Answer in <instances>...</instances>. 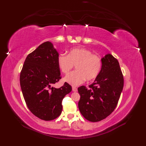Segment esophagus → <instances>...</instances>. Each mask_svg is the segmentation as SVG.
Instances as JSON below:
<instances>
[{"instance_id":"34e87169","label":"esophagus","mask_w":146,"mask_h":146,"mask_svg":"<svg viewBox=\"0 0 146 146\" xmlns=\"http://www.w3.org/2000/svg\"><path fill=\"white\" fill-rule=\"evenodd\" d=\"M72 89V91H74V92H77V88L76 87L73 86Z\"/></svg>"}]
</instances>
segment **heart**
I'll use <instances>...</instances> for the list:
<instances>
[{"instance_id": "1", "label": "heart", "mask_w": 146, "mask_h": 146, "mask_svg": "<svg viewBox=\"0 0 146 146\" xmlns=\"http://www.w3.org/2000/svg\"><path fill=\"white\" fill-rule=\"evenodd\" d=\"M57 65L63 73L66 74L76 66V71L64 78V81L72 86L80 85L86 79L90 81L98 76L102 68L100 57L85 48H74L68 52V56L60 54L57 57Z\"/></svg>"}]
</instances>
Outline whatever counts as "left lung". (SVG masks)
I'll use <instances>...</instances> for the list:
<instances>
[{"label":"left lung","mask_w":146,"mask_h":146,"mask_svg":"<svg viewBox=\"0 0 146 146\" xmlns=\"http://www.w3.org/2000/svg\"><path fill=\"white\" fill-rule=\"evenodd\" d=\"M102 68L89 89L78 88L80 99L78 108L83 116L91 122L103 120L116 107L123 90V78L117 59L110 54L101 58Z\"/></svg>","instance_id":"1"}]
</instances>
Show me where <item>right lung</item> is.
<instances>
[{"mask_svg":"<svg viewBox=\"0 0 146 146\" xmlns=\"http://www.w3.org/2000/svg\"><path fill=\"white\" fill-rule=\"evenodd\" d=\"M58 52L49 41L39 46L26 58L20 75V85L25 103L35 116L44 121L54 120L62 111L61 102L72 91L65 82L55 88L61 78L57 65Z\"/></svg>","mask_w":146,"mask_h":146,"instance_id":"right-lung-1","label":"right lung"}]
</instances>
